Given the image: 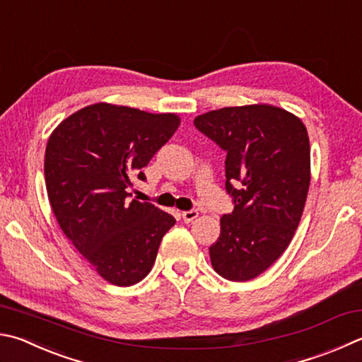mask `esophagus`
I'll use <instances>...</instances> for the list:
<instances>
[{
    "label": "esophagus",
    "mask_w": 362,
    "mask_h": 362,
    "mask_svg": "<svg viewBox=\"0 0 362 362\" xmlns=\"http://www.w3.org/2000/svg\"><path fill=\"white\" fill-rule=\"evenodd\" d=\"M198 215H199L198 210H187V212H182V218L185 223H192L193 220L198 218Z\"/></svg>",
    "instance_id": "esophagus-1"
}]
</instances>
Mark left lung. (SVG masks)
<instances>
[{
	"label": "left lung",
	"mask_w": 362,
	"mask_h": 362,
	"mask_svg": "<svg viewBox=\"0 0 362 362\" xmlns=\"http://www.w3.org/2000/svg\"><path fill=\"white\" fill-rule=\"evenodd\" d=\"M194 127L226 152V192L234 198L210 261L221 277L252 280L284 255L299 226L310 187L307 128L271 104L210 110Z\"/></svg>",
	"instance_id": "8db88e82"
}]
</instances>
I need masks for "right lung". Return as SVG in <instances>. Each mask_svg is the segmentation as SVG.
<instances>
[{
  "label": "right lung",
  "instance_id": "add662e5",
  "mask_svg": "<svg viewBox=\"0 0 362 362\" xmlns=\"http://www.w3.org/2000/svg\"><path fill=\"white\" fill-rule=\"evenodd\" d=\"M180 124L177 114H150L96 103L58 124L45 147L50 207L64 235L91 267L117 286L152 271L175 218L150 202L129 201L131 177L144 180L152 156Z\"/></svg>",
  "mask_w": 362,
  "mask_h": 362
}]
</instances>
